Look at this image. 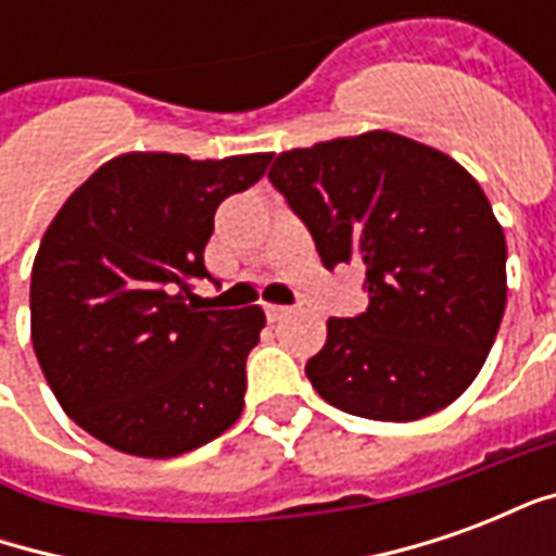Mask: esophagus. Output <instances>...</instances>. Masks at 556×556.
Returning <instances> with one entry per match:
<instances>
[{
    "mask_svg": "<svg viewBox=\"0 0 556 556\" xmlns=\"http://www.w3.org/2000/svg\"><path fill=\"white\" fill-rule=\"evenodd\" d=\"M265 313H267V318H270V321H279V318H286L291 309H289V306H277V303H267Z\"/></svg>",
    "mask_w": 556,
    "mask_h": 556,
    "instance_id": "esophagus-1",
    "label": "esophagus"
}]
</instances>
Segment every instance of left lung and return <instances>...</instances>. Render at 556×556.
Segmentation results:
<instances>
[{
  "label": "left lung",
  "mask_w": 556,
  "mask_h": 556,
  "mask_svg": "<svg viewBox=\"0 0 556 556\" xmlns=\"http://www.w3.org/2000/svg\"><path fill=\"white\" fill-rule=\"evenodd\" d=\"M325 267L361 262L366 313L327 321L315 393L366 419L410 422L465 393L506 306V238L470 172L390 130L282 151L267 172Z\"/></svg>",
  "instance_id": "left-lung-1"
}]
</instances>
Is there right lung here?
<instances>
[{
	"instance_id": "obj_1",
	"label": "right lung",
	"mask_w": 556,
	"mask_h": 556,
	"mask_svg": "<svg viewBox=\"0 0 556 556\" xmlns=\"http://www.w3.org/2000/svg\"><path fill=\"white\" fill-rule=\"evenodd\" d=\"M270 154H122L77 187L31 265V345L59 405L113 450L172 458L243 410L262 306L199 309L205 243L223 199ZM191 303H186V298Z\"/></svg>"
}]
</instances>
